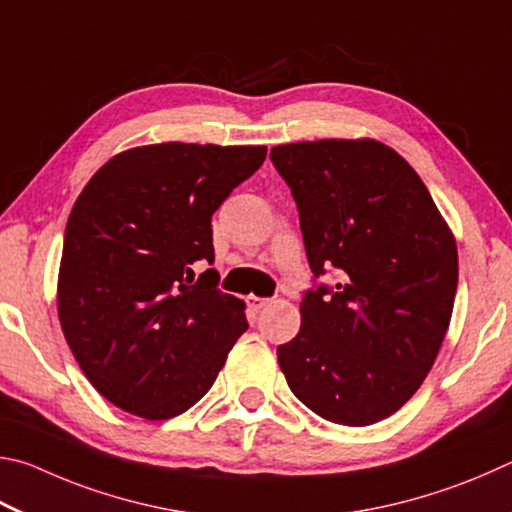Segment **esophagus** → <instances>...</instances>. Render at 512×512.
I'll use <instances>...</instances> for the list:
<instances>
[{
  "instance_id": "obj_1",
  "label": "esophagus",
  "mask_w": 512,
  "mask_h": 512,
  "mask_svg": "<svg viewBox=\"0 0 512 512\" xmlns=\"http://www.w3.org/2000/svg\"><path fill=\"white\" fill-rule=\"evenodd\" d=\"M270 301H272V299L254 297V294H251V297H247V303H249V308H251V310H263L265 306H270Z\"/></svg>"
}]
</instances>
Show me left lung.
Returning <instances> with one entry per match:
<instances>
[{
  "instance_id": "8db88e82",
  "label": "left lung",
  "mask_w": 512,
  "mask_h": 512,
  "mask_svg": "<svg viewBox=\"0 0 512 512\" xmlns=\"http://www.w3.org/2000/svg\"><path fill=\"white\" fill-rule=\"evenodd\" d=\"M315 279L301 330L276 348L303 405L337 425H373L427 378L450 326L459 256L427 186L396 150L373 139L276 146Z\"/></svg>"
}]
</instances>
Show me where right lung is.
<instances>
[{
    "label": "right lung",
    "instance_id": "right-lung-1",
    "mask_svg": "<svg viewBox=\"0 0 512 512\" xmlns=\"http://www.w3.org/2000/svg\"><path fill=\"white\" fill-rule=\"evenodd\" d=\"M265 146L155 143L112 157L71 209L58 317L94 389L128 414L168 420L213 387L245 303L218 290L211 215L263 166Z\"/></svg>",
    "mask_w": 512,
    "mask_h": 512
}]
</instances>
